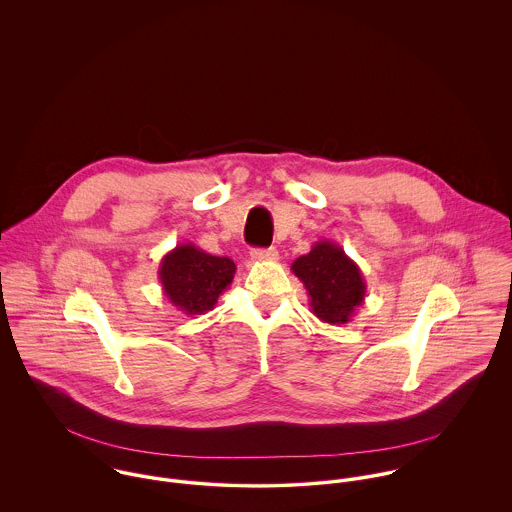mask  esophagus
Masks as SVG:
<instances>
[{
    "instance_id": "1",
    "label": "esophagus",
    "mask_w": 512,
    "mask_h": 512,
    "mask_svg": "<svg viewBox=\"0 0 512 512\" xmlns=\"http://www.w3.org/2000/svg\"><path fill=\"white\" fill-rule=\"evenodd\" d=\"M254 262H274L278 260V250L276 248H254L250 252Z\"/></svg>"
}]
</instances>
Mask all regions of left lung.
Returning <instances> with one entry per match:
<instances>
[{
	"label": "left lung",
	"instance_id": "1",
	"mask_svg": "<svg viewBox=\"0 0 512 512\" xmlns=\"http://www.w3.org/2000/svg\"><path fill=\"white\" fill-rule=\"evenodd\" d=\"M292 272L307 290L311 313L323 323H349L365 303L361 268L331 240L315 242L307 254L293 262Z\"/></svg>",
	"mask_w": 512,
	"mask_h": 512
}]
</instances>
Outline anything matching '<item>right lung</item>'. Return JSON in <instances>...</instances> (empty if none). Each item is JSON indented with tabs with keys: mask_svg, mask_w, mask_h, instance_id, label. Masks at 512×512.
Segmentation results:
<instances>
[{
	"mask_svg": "<svg viewBox=\"0 0 512 512\" xmlns=\"http://www.w3.org/2000/svg\"><path fill=\"white\" fill-rule=\"evenodd\" d=\"M236 264L213 256L191 242L175 246L161 258L159 282L165 297L185 315H203L215 307L234 278Z\"/></svg>",
	"mask_w": 512,
	"mask_h": 512,
	"instance_id": "obj_1",
	"label": "right lung"
}]
</instances>
